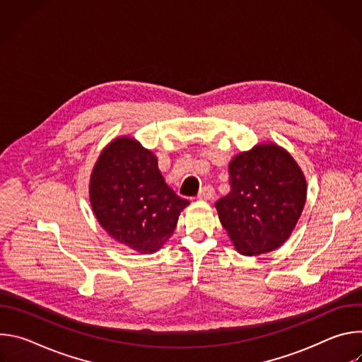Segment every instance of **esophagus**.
<instances>
[{
    "label": "esophagus",
    "mask_w": 362,
    "mask_h": 362,
    "mask_svg": "<svg viewBox=\"0 0 362 362\" xmlns=\"http://www.w3.org/2000/svg\"><path fill=\"white\" fill-rule=\"evenodd\" d=\"M197 197H199L200 200H211V199L215 197V189H214L211 185H206V186H203V187L200 189Z\"/></svg>",
    "instance_id": "obj_1"
}]
</instances>
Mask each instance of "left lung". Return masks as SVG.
Masks as SVG:
<instances>
[{"label":"left lung","instance_id":"1","mask_svg":"<svg viewBox=\"0 0 362 362\" xmlns=\"http://www.w3.org/2000/svg\"><path fill=\"white\" fill-rule=\"evenodd\" d=\"M229 185L215 206L238 252L252 256L279 247L306 199L305 177L291 154L275 144L240 153L229 165Z\"/></svg>","mask_w":362,"mask_h":362}]
</instances>
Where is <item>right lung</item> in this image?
Returning <instances> with one entry per match:
<instances>
[{"label":"right lung","mask_w":362,"mask_h":362,"mask_svg":"<svg viewBox=\"0 0 362 362\" xmlns=\"http://www.w3.org/2000/svg\"><path fill=\"white\" fill-rule=\"evenodd\" d=\"M90 200L109 235L141 253L165 245L189 204L166 185L154 154L126 137L116 139L100 154L90 180Z\"/></svg>","instance_id":"1"}]
</instances>
